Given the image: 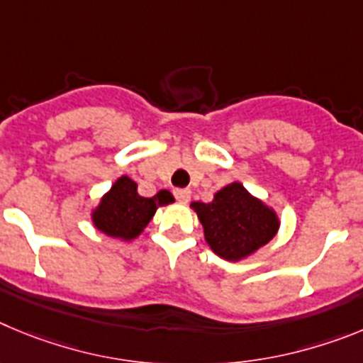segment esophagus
<instances>
[{
	"label": "esophagus",
	"instance_id": "34e87169",
	"mask_svg": "<svg viewBox=\"0 0 363 363\" xmlns=\"http://www.w3.org/2000/svg\"><path fill=\"white\" fill-rule=\"evenodd\" d=\"M174 195H175V199H177L179 202H182V204L189 202V199H191V191H189V189H186V188L175 189Z\"/></svg>",
	"mask_w": 363,
	"mask_h": 363
}]
</instances>
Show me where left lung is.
<instances>
[{"label":"left lung","instance_id":"1","mask_svg":"<svg viewBox=\"0 0 363 363\" xmlns=\"http://www.w3.org/2000/svg\"><path fill=\"white\" fill-rule=\"evenodd\" d=\"M204 228L206 242L220 259L242 260L266 246L279 231L275 210L244 188L231 182L213 195L211 202H191Z\"/></svg>","mask_w":363,"mask_h":363}]
</instances>
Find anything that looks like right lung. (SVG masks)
Instances as JSON below:
<instances>
[{
    "mask_svg": "<svg viewBox=\"0 0 363 363\" xmlns=\"http://www.w3.org/2000/svg\"><path fill=\"white\" fill-rule=\"evenodd\" d=\"M174 202V195L161 189L153 197H141L137 184L123 175L112 184L110 191L103 195L99 206L92 211L94 226L104 235L121 240H133L143 233L155 215L159 206Z\"/></svg>",
    "mask_w": 363,
    "mask_h": 363,
    "instance_id": "obj_1",
    "label": "right lung"
}]
</instances>
